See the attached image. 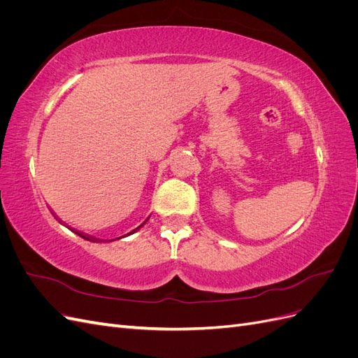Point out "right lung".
<instances>
[{"mask_svg": "<svg viewBox=\"0 0 358 358\" xmlns=\"http://www.w3.org/2000/svg\"><path fill=\"white\" fill-rule=\"evenodd\" d=\"M143 224H145V222H143ZM140 227H142V225H140ZM140 227H137V229H136V230H133V231H131V233H134V231H137V230H138V229H140ZM76 234H79V236H80V237H83V239H86V237H85V236H83V234H80V233H76ZM117 239H119V237H117ZM86 241H90V239H86Z\"/></svg>", "mask_w": 358, "mask_h": 358, "instance_id": "1", "label": "right lung"}]
</instances>
